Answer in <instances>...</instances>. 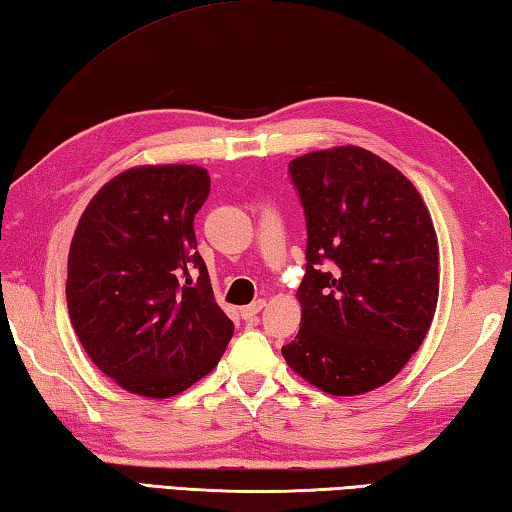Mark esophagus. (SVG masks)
I'll return each mask as SVG.
<instances>
[{"label": "esophagus", "instance_id": "1", "mask_svg": "<svg viewBox=\"0 0 512 512\" xmlns=\"http://www.w3.org/2000/svg\"><path fill=\"white\" fill-rule=\"evenodd\" d=\"M266 306V302L264 300H257V302H253V304H248V306H241V320H246V322H250V320H255L257 318V313L262 311Z\"/></svg>", "mask_w": 512, "mask_h": 512}]
</instances>
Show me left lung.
Returning a JSON list of instances; mask_svg holds the SVG:
<instances>
[{
  "label": "left lung",
  "instance_id": "left-lung-1",
  "mask_svg": "<svg viewBox=\"0 0 512 512\" xmlns=\"http://www.w3.org/2000/svg\"><path fill=\"white\" fill-rule=\"evenodd\" d=\"M306 219L302 327L282 347L322 392L356 396L392 380L421 347L439 300V246L421 194L362 147L288 163Z\"/></svg>",
  "mask_w": 512,
  "mask_h": 512
}]
</instances>
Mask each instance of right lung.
I'll list each match as a JSON object with an SVG mask.
<instances>
[{"mask_svg": "<svg viewBox=\"0 0 512 512\" xmlns=\"http://www.w3.org/2000/svg\"><path fill=\"white\" fill-rule=\"evenodd\" d=\"M208 194L203 167H134L102 185L73 235V331L94 365L132 394L183 392L217 365L235 333L194 237Z\"/></svg>", "mask_w": 512, "mask_h": 512, "instance_id": "right-lung-1", "label": "right lung"}]
</instances>
